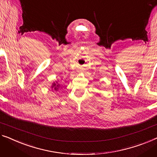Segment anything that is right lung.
Segmentation results:
<instances>
[{"label":"right lung","instance_id":"1","mask_svg":"<svg viewBox=\"0 0 157 157\" xmlns=\"http://www.w3.org/2000/svg\"><path fill=\"white\" fill-rule=\"evenodd\" d=\"M59 86H60V85H59V84H57V82L53 83V85H52V88L54 89L55 90H57L58 88L59 87Z\"/></svg>","mask_w":157,"mask_h":157}]
</instances>
